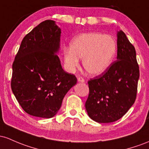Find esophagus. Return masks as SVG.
Returning a JSON list of instances; mask_svg holds the SVG:
<instances>
[{
  "instance_id": "1",
  "label": "esophagus",
  "mask_w": 149,
  "mask_h": 149,
  "mask_svg": "<svg viewBox=\"0 0 149 149\" xmlns=\"http://www.w3.org/2000/svg\"><path fill=\"white\" fill-rule=\"evenodd\" d=\"M77 81H79V82H84V78L81 77H79L77 78Z\"/></svg>"
}]
</instances>
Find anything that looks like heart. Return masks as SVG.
I'll return each instance as SVG.
<instances>
[{
	"label": "heart",
	"mask_w": 149,
	"mask_h": 149,
	"mask_svg": "<svg viewBox=\"0 0 149 149\" xmlns=\"http://www.w3.org/2000/svg\"><path fill=\"white\" fill-rule=\"evenodd\" d=\"M118 51L115 39L109 35L90 32L80 34L72 40L70 48L64 50L66 68L72 71L83 59V67L89 74L97 76L108 71Z\"/></svg>",
	"instance_id": "b5f03b06"
}]
</instances>
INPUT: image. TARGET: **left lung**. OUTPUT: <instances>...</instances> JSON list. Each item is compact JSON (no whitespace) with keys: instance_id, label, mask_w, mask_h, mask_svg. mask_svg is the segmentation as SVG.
I'll return each instance as SVG.
<instances>
[{"instance_id":"left-lung-1","label":"left lung","mask_w":149,"mask_h":149,"mask_svg":"<svg viewBox=\"0 0 149 149\" xmlns=\"http://www.w3.org/2000/svg\"><path fill=\"white\" fill-rule=\"evenodd\" d=\"M117 38L116 61L108 71L88 81L85 108L89 118L99 123L120 119L136 100L139 78L136 51L122 30Z\"/></svg>"}]
</instances>
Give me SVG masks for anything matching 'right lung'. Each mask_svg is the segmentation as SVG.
Returning <instances> with one entry per match:
<instances>
[{"mask_svg": "<svg viewBox=\"0 0 149 149\" xmlns=\"http://www.w3.org/2000/svg\"><path fill=\"white\" fill-rule=\"evenodd\" d=\"M61 29L53 20L40 23L24 36L13 64L11 88L22 109L51 118L77 78L63 69L59 57Z\"/></svg>", "mask_w": 149, "mask_h": 149, "instance_id": "right-lung-1", "label": "right lung"}]
</instances>
